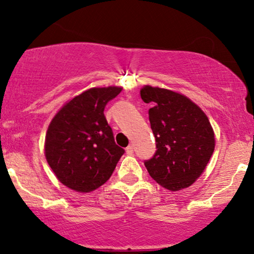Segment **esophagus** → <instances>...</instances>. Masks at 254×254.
I'll return each instance as SVG.
<instances>
[{
    "mask_svg": "<svg viewBox=\"0 0 254 254\" xmlns=\"http://www.w3.org/2000/svg\"><path fill=\"white\" fill-rule=\"evenodd\" d=\"M125 152H127V155H129V156L133 155V147H132V145L127 146V149H125Z\"/></svg>",
    "mask_w": 254,
    "mask_h": 254,
    "instance_id": "obj_1",
    "label": "esophagus"
}]
</instances>
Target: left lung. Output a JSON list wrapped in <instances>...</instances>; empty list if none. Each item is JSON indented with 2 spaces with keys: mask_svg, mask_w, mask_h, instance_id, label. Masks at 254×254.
Wrapping results in <instances>:
<instances>
[{
  "mask_svg": "<svg viewBox=\"0 0 254 254\" xmlns=\"http://www.w3.org/2000/svg\"><path fill=\"white\" fill-rule=\"evenodd\" d=\"M140 97L149 110L157 151L145 162L149 175L163 188H189L206 168L216 145L212 125L205 112L185 95L159 86L144 85Z\"/></svg>",
  "mask_w": 254,
  "mask_h": 254,
  "instance_id": "left-lung-1",
  "label": "left lung"
}]
</instances>
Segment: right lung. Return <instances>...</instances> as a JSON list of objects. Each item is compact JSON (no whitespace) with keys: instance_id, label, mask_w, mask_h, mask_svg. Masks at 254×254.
<instances>
[{"instance_id":"add662e5","label":"right lung","mask_w":254,"mask_h":254,"mask_svg":"<svg viewBox=\"0 0 254 254\" xmlns=\"http://www.w3.org/2000/svg\"><path fill=\"white\" fill-rule=\"evenodd\" d=\"M122 90L116 85L90 88L66 102L51 120L44 155L66 188L89 193L111 177L124 150L115 143L104 108Z\"/></svg>"}]
</instances>
